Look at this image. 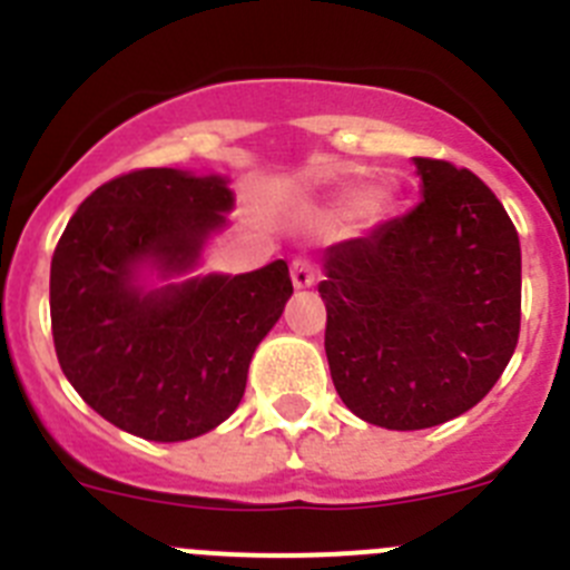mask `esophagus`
Returning <instances> with one entry per match:
<instances>
[{
	"mask_svg": "<svg viewBox=\"0 0 570 570\" xmlns=\"http://www.w3.org/2000/svg\"><path fill=\"white\" fill-rule=\"evenodd\" d=\"M291 279H294V288L296 291L311 288V285H314V282H316L314 265H311L308 259H296L294 265H291Z\"/></svg>",
	"mask_w": 570,
	"mask_h": 570,
	"instance_id": "esophagus-1",
	"label": "esophagus"
}]
</instances>
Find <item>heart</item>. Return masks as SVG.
I'll list each match as a JSON object with an SVG mask.
<instances>
[{"instance_id": "obj_1", "label": "heart", "mask_w": 570, "mask_h": 570, "mask_svg": "<svg viewBox=\"0 0 570 570\" xmlns=\"http://www.w3.org/2000/svg\"><path fill=\"white\" fill-rule=\"evenodd\" d=\"M387 194L385 190H367V188H351L340 196L331 208V216H334L336 223H351L356 216H374L385 208Z\"/></svg>"}]
</instances>
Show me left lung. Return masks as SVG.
<instances>
[{"mask_svg":"<svg viewBox=\"0 0 570 570\" xmlns=\"http://www.w3.org/2000/svg\"><path fill=\"white\" fill-rule=\"evenodd\" d=\"M422 203L322 254L325 354L360 420L422 431L471 411L520 336V236L480 176L416 156Z\"/></svg>","mask_w":570,"mask_h":570,"instance_id":"left-lung-1","label":"left lung"}]
</instances>
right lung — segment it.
<instances>
[{
  "label": "right lung",
  "mask_w": 570,
  "mask_h": 570,
  "mask_svg": "<svg viewBox=\"0 0 570 570\" xmlns=\"http://www.w3.org/2000/svg\"><path fill=\"white\" fill-rule=\"evenodd\" d=\"M234 203L228 176L148 168L105 183L70 216L50 262L53 345L110 425L185 442L239 407L294 285L285 259L199 274Z\"/></svg>",
  "instance_id": "add662e5"
}]
</instances>
